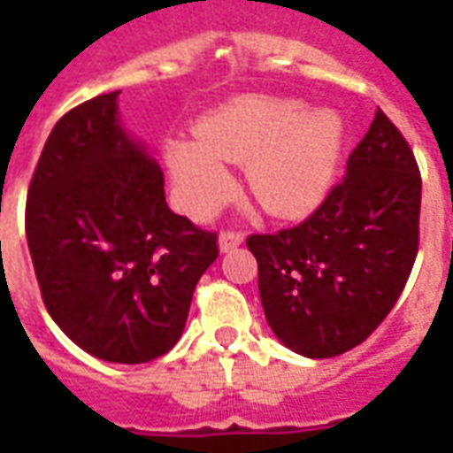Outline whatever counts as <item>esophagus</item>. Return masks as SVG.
<instances>
[{"instance_id": "esophagus-1", "label": "esophagus", "mask_w": 453, "mask_h": 453, "mask_svg": "<svg viewBox=\"0 0 453 453\" xmlns=\"http://www.w3.org/2000/svg\"><path fill=\"white\" fill-rule=\"evenodd\" d=\"M244 242V234L237 233V230H223L219 237V247L223 254H227V251H233V249H237Z\"/></svg>"}]
</instances>
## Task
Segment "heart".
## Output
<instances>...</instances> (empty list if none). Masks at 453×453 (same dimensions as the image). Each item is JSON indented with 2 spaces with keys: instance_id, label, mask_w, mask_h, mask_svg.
I'll return each mask as SVG.
<instances>
[{
  "instance_id": "heart-1",
  "label": "heart",
  "mask_w": 453,
  "mask_h": 453,
  "mask_svg": "<svg viewBox=\"0 0 453 453\" xmlns=\"http://www.w3.org/2000/svg\"><path fill=\"white\" fill-rule=\"evenodd\" d=\"M192 141L166 145V166L180 204L204 213L230 188L226 164H247L249 195L263 211L294 219L329 192L343 152L345 127L334 110L301 101L240 96L204 115Z\"/></svg>"
}]
</instances>
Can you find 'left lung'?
Segmentation results:
<instances>
[{"mask_svg": "<svg viewBox=\"0 0 453 453\" xmlns=\"http://www.w3.org/2000/svg\"><path fill=\"white\" fill-rule=\"evenodd\" d=\"M418 216V164L379 108L317 211L275 234H249L275 336L312 359L343 355L372 336L411 275Z\"/></svg>", "mask_w": 453, "mask_h": 453, "instance_id": "obj_1", "label": "left lung"}]
</instances>
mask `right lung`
Masks as SVG:
<instances>
[{"mask_svg":"<svg viewBox=\"0 0 453 453\" xmlns=\"http://www.w3.org/2000/svg\"><path fill=\"white\" fill-rule=\"evenodd\" d=\"M117 96L81 103L51 129L25 234L60 331L94 357L143 365L178 343L219 244L171 211L162 169L119 124Z\"/></svg>","mask_w":453,"mask_h":453,"instance_id":"right-lung-1","label":"right lung"}]
</instances>
